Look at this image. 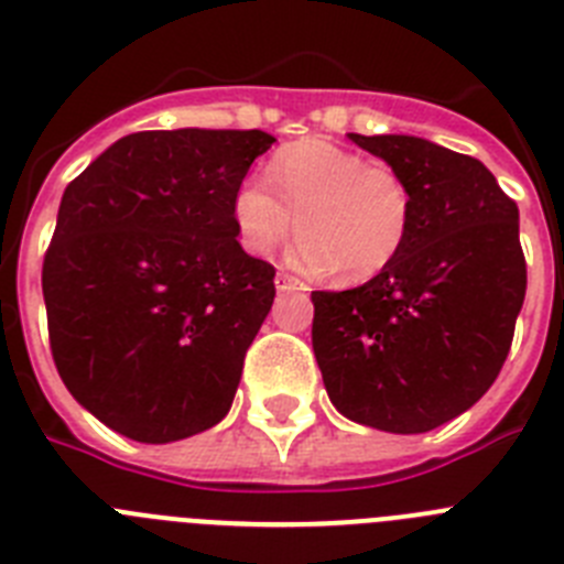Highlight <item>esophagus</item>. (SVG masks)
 Wrapping results in <instances>:
<instances>
[{
  "label": "esophagus",
  "mask_w": 564,
  "mask_h": 564,
  "mask_svg": "<svg viewBox=\"0 0 564 564\" xmlns=\"http://www.w3.org/2000/svg\"><path fill=\"white\" fill-rule=\"evenodd\" d=\"M276 291L288 293V291H307V288H305V282H302V279L291 276V273H285V271H279L276 273Z\"/></svg>",
  "instance_id": "34e87169"
}]
</instances>
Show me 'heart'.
Returning <instances> with one entry per match:
<instances>
[{
	"instance_id": "heart-1",
	"label": "heart",
	"mask_w": 564,
	"mask_h": 564,
	"mask_svg": "<svg viewBox=\"0 0 564 564\" xmlns=\"http://www.w3.org/2000/svg\"><path fill=\"white\" fill-rule=\"evenodd\" d=\"M239 246L268 257L288 239L296 214L302 234L293 262L313 273L333 271L341 282H367L392 265L412 228V192L390 166L370 163L338 143H288L262 177H246L234 192Z\"/></svg>"
}]
</instances>
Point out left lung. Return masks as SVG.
I'll list each match as a JSON object with an SVG mask.
<instances>
[{
  "mask_svg": "<svg viewBox=\"0 0 564 564\" xmlns=\"http://www.w3.org/2000/svg\"><path fill=\"white\" fill-rule=\"evenodd\" d=\"M350 141L406 181L412 228L370 282L313 291V352L344 417L417 435L500 376L528 282L520 212L477 158L412 134Z\"/></svg>",
  "mask_w": 564,
  "mask_h": 564,
  "instance_id": "obj_1",
  "label": "left lung"
}]
</instances>
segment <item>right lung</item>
<instances>
[{
    "mask_svg": "<svg viewBox=\"0 0 564 564\" xmlns=\"http://www.w3.org/2000/svg\"><path fill=\"white\" fill-rule=\"evenodd\" d=\"M276 141L259 129H154L64 188L44 253L53 361L109 430L172 443L228 415L273 265L237 242L234 192Z\"/></svg>",
    "mask_w": 564,
    "mask_h": 564,
    "instance_id": "obj_1",
    "label": "right lung"
}]
</instances>
